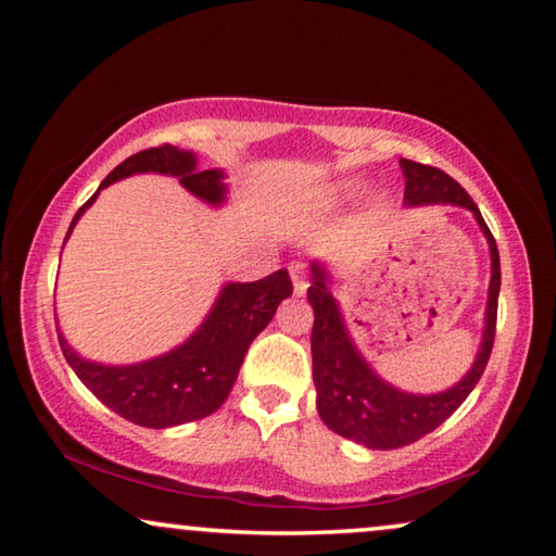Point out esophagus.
I'll list each match as a JSON object with an SVG mask.
<instances>
[{"mask_svg": "<svg viewBox=\"0 0 556 556\" xmlns=\"http://www.w3.org/2000/svg\"><path fill=\"white\" fill-rule=\"evenodd\" d=\"M289 275H291V285H294V294L301 296L304 291L308 289V277H306V267L304 265H291L289 267Z\"/></svg>", "mask_w": 556, "mask_h": 556, "instance_id": "34e87169", "label": "esophagus"}]
</instances>
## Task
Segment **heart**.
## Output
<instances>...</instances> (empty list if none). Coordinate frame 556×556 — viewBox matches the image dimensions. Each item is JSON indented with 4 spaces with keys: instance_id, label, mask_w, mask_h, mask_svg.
<instances>
[{
    "instance_id": "1",
    "label": "heart",
    "mask_w": 556,
    "mask_h": 556,
    "mask_svg": "<svg viewBox=\"0 0 556 556\" xmlns=\"http://www.w3.org/2000/svg\"><path fill=\"white\" fill-rule=\"evenodd\" d=\"M353 191V184L351 181H333V184H326L316 191V195L312 199V208L316 213H331L336 211L338 205L345 201V195Z\"/></svg>"
}]
</instances>
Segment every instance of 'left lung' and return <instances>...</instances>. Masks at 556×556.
<instances>
[{"mask_svg":"<svg viewBox=\"0 0 556 556\" xmlns=\"http://www.w3.org/2000/svg\"><path fill=\"white\" fill-rule=\"evenodd\" d=\"M404 174V205H456L473 213L478 228L485 235L491 248V287H488L485 326L478 345L476 361L456 384L417 394L394 388L375 372L372 365L357 351L351 331H348L341 304L333 296V279L324 262H312V287L306 296L314 306V384L316 409L324 425L338 437L351 439L365 448H400L414 444L441 421H446L476 388L491 357L495 338L497 294H501V255H497L495 238L488 230L481 211L473 199L460 188L454 178L434 166H425L409 159H400Z\"/></svg>","mask_w":556,"mask_h":556,"instance_id":"1","label":"left lung"}]
</instances>
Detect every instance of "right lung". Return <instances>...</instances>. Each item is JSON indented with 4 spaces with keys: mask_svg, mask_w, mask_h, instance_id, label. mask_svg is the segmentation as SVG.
I'll return each instance as SVG.
<instances>
[{
    "mask_svg": "<svg viewBox=\"0 0 556 556\" xmlns=\"http://www.w3.org/2000/svg\"><path fill=\"white\" fill-rule=\"evenodd\" d=\"M135 174L174 176L188 193L213 208H220L228 201L223 168L201 172L193 152L172 144L144 149L110 172L90 201L75 213L65 240L71 238L83 213L96 203L102 188ZM287 296H291L287 269L257 281H225L203 324L184 343L168 353L129 365H108L83 357L65 341L61 328L59 343L73 372L105 407L139 427H178L220 409L238 380L250 343L265 331Z\"/></svg>",
    "mask_w": 556,
    "mask_h": 556,
    "instance_id": "1",
    "label": "right lung"
}]
</instances>
